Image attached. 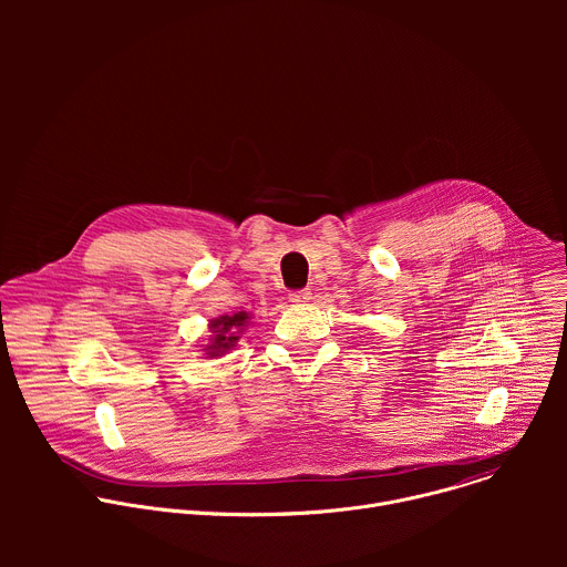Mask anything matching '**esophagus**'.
<instances>
[{
    "label": "esophagus",
    "mask_w": 567,
    "mask_h": 567,
    "mask_svg": "<svg viewBox=\"0 0 567 567\" xmlns=\"http://www.w3.org/2000/svg\"><path fill=\"white\" fill-rule=\"evenodd\" d=\"M309 298H311V291H309V289H296V291H291V293H289V300H291V302H296V305L309 302Z\"/></svg>",
    "instance_id": "34e87169"
}]
</instances>
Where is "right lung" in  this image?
<instances>
[{"label": "right lung", "instance_id": "obj_1", "mask_svg": "<svg viewBox=\"0 0 567 567\" xmlns=\"http://www.w3.org/2000/svg\"><path fill=\"white\" fill-rule=\"evenodd\" d=\"M249 320V313L247 311H237L233 316H219L210 322V330H213V341L210 346L206 348L208 350V357H219L224 354L226 350H230L235 346V341L239 339L237 332L245 330Z\"/></svg>", "mask_w": 567, "mask_h": 567}]
</instances>
